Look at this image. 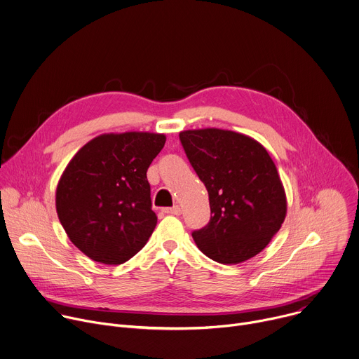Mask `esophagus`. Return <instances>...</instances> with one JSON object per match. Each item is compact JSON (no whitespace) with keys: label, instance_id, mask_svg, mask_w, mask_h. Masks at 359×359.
Segmentation results:
<instances>
[{"label":"esophagus","instance_id":"34e87169","mask_svg":"<svg viewBox=\"0 0 359 359\" xmlns=\"http://www.w3.org/2000/svg\"><path fill=\"white\" fill-rule=\"evenodd\" d=\"M163 213H166V215H173V216H180V213H182V209L179 208V206H173V208H168V209H163Z\"/></svg>","mask_w":359,"mask_h":359}]
</instances>
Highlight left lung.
Returning <instances> with one entry per match:
<instances>
[{
	"instance_id": "1",
	"label": "left lung",
	"mask_w": 359,
	"mask_h": 359,
	"mask_svg": "<svg viewBox=\"0 0 359 359\" xmlns=\"http://www.w3.org/2000/svg\"><path fill=\"white\" fill-rule=\"evenodd\" d=\"M179 137L209 191L212 217L191 233L194 243L222 264L257 255L287 215L285 190L269 151L247 135L217 128L183 130Z\"/></svg>"
}]
</instances>
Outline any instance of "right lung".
Returning <instances> with one entry per match:
<instances>
[{
  "label": "right lung",
  "mask_w": 359,
  "mask_h": 359,
  "mask_svg": "<svg viewBox=\"0 0 359 359\" xmlns=\"http://www.w3.org/2000/svg\"><path fill=\"white\" fill-rule=\"evenodd\" d=\"M165 142L163 133H104L82 146L65 168L55 193L57 213L69 240L93 262H128L155 230L146 172Z\"/></svg>",
  "instance_id": "right-lung-1"
}]
</instances>
